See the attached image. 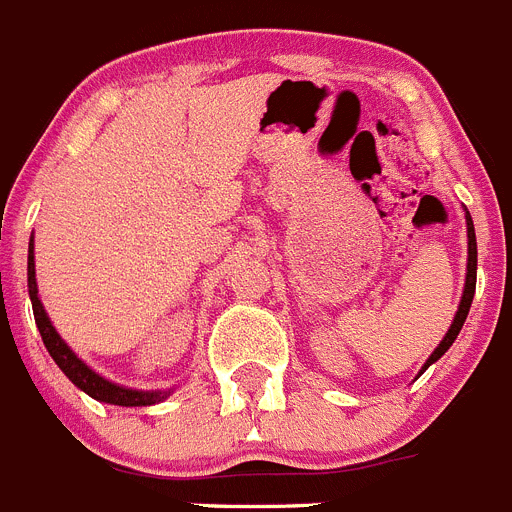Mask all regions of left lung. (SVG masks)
Segmentation results:
<instances>
[{
    "label": "left lung",
    "instance_id": "1",
    "mask_svg": "<svg viewBox=\"0 0 512 512\" xmlns=\"http://www.w3.org/2000/svg\"><path fill=\"white\" fill-rule=\"evenodd\" d=\"M465 222H467V272H465V288H462V298H460V305H457V313L455 318H452L450 328H447V333H444L442 341L437 343V348L432 351V356L424 361L422 371H419L417 376H422L424 371L429 369V366L434 364V361H439V358L444 356V353L450 351V346L455 343V338L460 336L462 326H465L467 321V313H470V305H472V298H475V283H477V240H475V224H472V217L470 212L465 209Z\"/></svg>",
    "mask_w": 512,
    "mask_h": 512
}]
</instances>
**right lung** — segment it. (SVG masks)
<instances>
[{
    "label": "right lung",
    "mask_w": 512,
    "mask_h": 512,
    "mask_svg": "<svg viewBox=\"0 0 512 512\" xmlns=\"http://www.w3.org/2000/svg\"><path fill=\"white\" fill-rule=\"evenodd\" d=\"M27 290H30L32 300V313H35L37 331H40L42 343L50 351L52 361L60 366V371L78 386L80 391H85L88 396H93L95 401H103V404H116V407H154L159 401H164L166 396L174 394V389H128V386L116 384V381L105 379L98 371L90 369L83 358L62 341V336L57 333V328L52 326L50 315H47L45 305H42L40 295H37V278H35V237H30V250H27Z\"/></svg>",
    "instance_id": "1"
}]
</instances>
